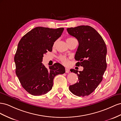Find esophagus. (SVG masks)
I'll list each match as a JSON object with an SVG mask.
<instances>
[{"instance_id": "obj_1", "label": "esophagus", "mask_w": 121, "mask_h": 121, "mask_svg": "<svg viewBox=\"0 0 121 121\" xmlns=\"http://www.w3.org/2000/svg\"><path fill=\"white\" fill-rule=\"evenodd\" d=\"M65 72H66V73H69V70L66 68H65Z\"/></svg>"}]
</instances>
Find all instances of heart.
Instances as JSON below:
<instances>
[{
  "label": "heart",
  "instance_id": "b5f03b06",
  "mask_svg": "<svg viewBox=\"0 0 121 121\" xmlns=\"http://www.w3.org/2000/svg\"><path fill=\"white\" fill-rule=\"evenodd\" d=\"M72 39H73V38H68V39H67V40H66L67 43H68L69 41H70ZM56 41H55V42L53 44V47L54 48L55 47V46H56ZM59 60L64 65H67V64H68L69 61V58H67L66 56H62V55H61V56H60L59 57Z\"/></svg>",
  "mask_w": 121,
  "mask_h": 121
}]
</instances>
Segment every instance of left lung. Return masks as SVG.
Returning <instances> with one entry per match:
<instances>
[{
    "label": "left lung",
    "mask_w": 121,
    "mask_h": 121,
    "mask_svg": "<svg viewBox=\"0 0 121 121\" xmlns=\"http://www.w3.org/2000/svg\"><path fill=\"white\" fill-rule=\"evenodd\" d=\"M70 35L78 41L75 55L78 66L84 69H70L78 76V81L69 86V90L76 96H88L94 91L102 80L106 69L107 48L104 40L95 29L89 26H79L67 29Z\"/></svg>",
    "instance_id": "obj_1"
}]
</instances>
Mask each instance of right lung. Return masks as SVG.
I'll return each instance as SVG.
<instances>
[{
  "label": "right lung",
  "instance_id": "1",
  "mask_svg": "<svg viewBox=\"0 0 121 121\" xmlns=\"http://www.w3.org/2000/svg\"><path fill=\"white\" fill-rule=\"evenodd\" d=\"M63 30V28L37 27L20 40L14 57L16 73L23 88L29 94H46L52 88L55 76L65 73L64 67L59 63L47 69L41 63L43 55L52 52L54 42Z\"/></svg>",
  "mask_w": 121,
  "mask_h": 121
}]
</instances>
